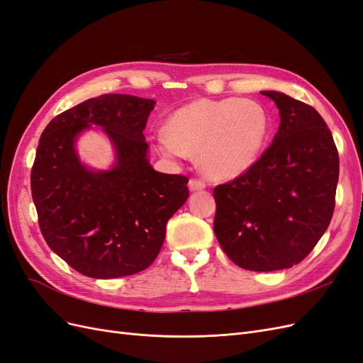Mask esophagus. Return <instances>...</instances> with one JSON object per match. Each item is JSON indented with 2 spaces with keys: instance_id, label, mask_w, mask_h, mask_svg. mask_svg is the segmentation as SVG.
<instances>
[{
  "instance_id": "1",
  "label": "esophagus",
  "mask_w": 363,
  "mask_h": 363,
  "mask_svg": "<svg viewBox=\"0 0 363 363\" xmlns=\"http://www.w3.org/2000/svg\"><path fill=\"white\" fill-rule=\"evenodd\" d=\"M206 188V183L200 179H191L189 180V189L191 191H201Z\"/></svg>"
}]
</instances>
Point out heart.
<instances>
[{
	"mask_svg": "<svg viewBox=\"0 0 363 363\" xmlns=\"http://www.w3.org/2000/svg\"><path fill=\"white\" fill-rule=\"evenodd\" d=\"M271 131L267 108L252 100H196L180 107L168 121V135L157 148L168 157L199 156L213 179H233L256 163Z\"/></svg>",
	"mask_w": 363,
	"mask_h": 363,
	"instance_id": "heart-1",
	"label": "heart"
}]
</instances>
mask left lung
<instances>
[{"mask_svg":"<svg viewBox=\"0 0 363 363\" xmlns=\"http://www.w3.org/2000/svg\"><path fill=\"white\" fill-rule=\"evenodd\" d=\"M280 125L250 169L213 189V230L238 267L277 271L300 263L321 239L335 211L337 148L315 108L281 92Z\"/></svg>","mask_w":363,"mask_h":363,"instance_id":"left-lung-1","label":"left lung"}]
</instances>
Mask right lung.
Masks as SVG:
<instances>
[{"label": "right lung", "mask_w": 363, "mask_h": 363, "mask_svg": "<svg viewBox=\"0 0 363 363\" xmlns=\"http://www.w3.org/2000/svg\"><path fill=\"white\" fill-rule=\"evenodd\" d=\"M155 101L107 94L62 112L43 130L31 168V196L48 247L92 279L147 269L163 245L168 219L189 196L186 175L162 174L147 159L144 130ZM91 123L105 128L118 156L92 173L73 140Z\"/></svg>", "instance_id": "1"}]
</instances>
